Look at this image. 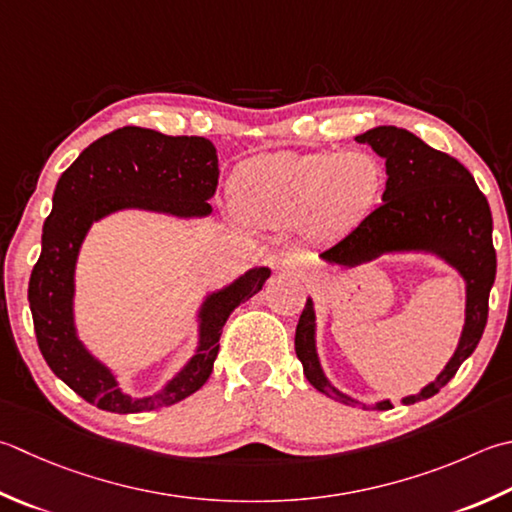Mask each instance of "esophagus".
<instances>
[{
    "label": "esophagus",
    "mask_w": 512,
    "mask_h": 512,
    "mask_svg": "<svg viewBox=\"0 0 512 512\" xmlns=\"http://www.w3.org/2000/svg\"><path fill=\"white\" fill-rule=\"evenodd\" d=\"M277 270H282V273H286V275H302L304 262L295 255H284L277 259Z\"/></svg>",
    "instance_id": "obj_1"
}]
</instances>
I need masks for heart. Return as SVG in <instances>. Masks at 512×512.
I'll list each match as a JSON object with an SVG mask.
<instances>
[{"label": "heart", "mask_w": 512, "mask_h": 512, "mask_svg": "<svg viewBox=\"0 0 512 512\" xmlns=\"http://www.w3.org/2000/svg\"><path fill=\"white\" fill-rule=\"evenodd\" d=\"M382 166L366 150L268 153L235 170L233 197L248 222L284 228L304 222L317 235L362 219L382 190Z\"/></svg>", "instance_id": "b5f03b06"}]
</instances>
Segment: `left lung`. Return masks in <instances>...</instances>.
Wrapping results in <instances>:
<instances>
[{
    "label": "left lung",
    "mask_w": 512,
    "mask_h": 512,
    "mask_svg": "<svg viewBox=\"0 0 512 512\" xmlns=\"http://www.w3.org/2000/svg\"><path fill=\"white\" fill-rule=\"evenodd\" d=\"M386 162V188L373 213L337 244L319 253L330 266H357L382 255H428L450 266L464 279V326L453 357L433 382L415 395L402 397L410 406L439 393L457 368L473 355L488 319V295L495 284L497 255L493 248V215L473 175L455 157L430 148L406 128L377 126L357 135ZM295 353L304 375L319 393L364 410L393 408L390 399L362 404L335 388L317 353L315 302L306 299L295 330Z\"/></svg>",
    "instance_id": "left-lung-1"
}]
</instances>
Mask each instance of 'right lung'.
<instances>
[{
	"mask_svg": "<svg viewBox=\"0 0 512 512\" xmlns=\"http://www.w3.org/2000/svg\"><path fill=\"white\" fill-rule=\"evenodd\" d=\"M217 179L219 159L210 139L170 137L139 126L99 137L59 177L42 230V255L28 282V302L46 364L88 404L128 415L173 406L193 395L213 373L226 319L266 284L270 268L253 266L230 284L208 290L195 313L193 355L153 395H128L115 370L79 339L75 270L93 224L122 210L204 219L213 213L208 199L215 195Z\"/></svg>",
	"mask_w": 512,
	"mask_h": 512,
	"instance_id": "add662e5",
	"label": "right lung"
}]
</instances>
